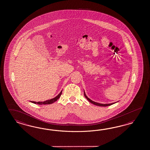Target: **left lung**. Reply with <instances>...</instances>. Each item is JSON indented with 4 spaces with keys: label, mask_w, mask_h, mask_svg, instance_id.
Wrapping results in <instances>:
<instances>
[{
    "label": "left lung",
    "mask_w": 150,
    "mask_h": 150,
    "mask_svg": "<svg viewBox=\"0 0 150 150\" xmlns=\"http://www.w3.org/2000/svg\"><path fill=\"white\" fill-rule=\"evenodd\" d=\"M84 94L85 97L87 99V100H88V101L91 103L93 104L94 105H98V106H100V107H107V106H109V105H112V104H113L115 103L116 102H115V103H108V104H102V103H97V102H94V101H93L91 100H90L89 98L88 97V96L86 95V94H85V91H84Z\"/></svg>",
    "instance_id": "left-lung-1"
}]
</instances>
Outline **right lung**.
Here are the masks:
<instances>
[{
	"instance_id": "obj_1",
	"label": "right lung",
	"mask_w": 150,
	"mask_h": 150,
	"mask_svg": "<svg viewBox=\"0 0 150 150\" xmlns=\"http://www.w3.org/2000/svg\"><path fill=\"white\" fill-rule=\"evenodd\" d=\"M62 91L61 92L59 93V95L56 96L55 97H54L53 98H52L50 100H47L45 101H43V102H34V101H31V102L33 103L34 104H38L39 105H42V104H50L53 103L55 101H57V100L60 97V96L62 95Z\"/></svg>"
}]
</instances>
